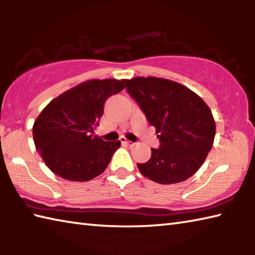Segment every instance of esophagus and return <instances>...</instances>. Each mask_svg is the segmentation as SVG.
<instances>
[{
	"mask_svg": "<svg viewBox=\"0 0 255 255\" xmlns=\"http://www.w3.org/2000/svg\"><path fill=\"white\" fill-rule=\"evenodd\" d=\"M122 141H123L124 144H126V145H128V146H130V147H131V146L135 145V143H132V141H130V140H127V139H125V138H123Z\"/></svg>",
	"mask_w": 255,
	"mask_h": 255,
	"instance_id": "34e87169",
	"label": "esophagus"
}]
</instances>
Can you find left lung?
<instances>
[{
    "instance_id": "8db88e82",
    "label": "left lung",
    "mask_w": 255,
    "mask_h": 255,
    "mask_svg": "<svg viewBox=\"0 0 255 255\" xmlns=\"http://www.w3.org/2000/svg\"><path fill=\"white\" fill-rule=\"evenodd\" d=\"M126 90L156 129L159 148H152L138 170L161 184L179 183L200 169L213 147L215 120L209 107L195 92L174 81L133 77Z\"/></svg>"
}]
</instances>
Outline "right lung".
Wrapping results in <instances>:
<instances>
[{
  "mask_svg": "<svg viewBox=\"0 0 255 255\" xmlns=\"http://www.w3.org/2000/svg\"><path fill=\"white\" fill-rule=\"evenodd\" d=\"M126 80H90L51 100L33 124L38 153L60 178L84 182L107 169L120 140L94 136L108 98L125 89Z\"/></svg>",
  "mask_w": 255,
  "mask_h": 255,
  "instance_id": "1",
  "label": "right lung"
}]
</instances>
